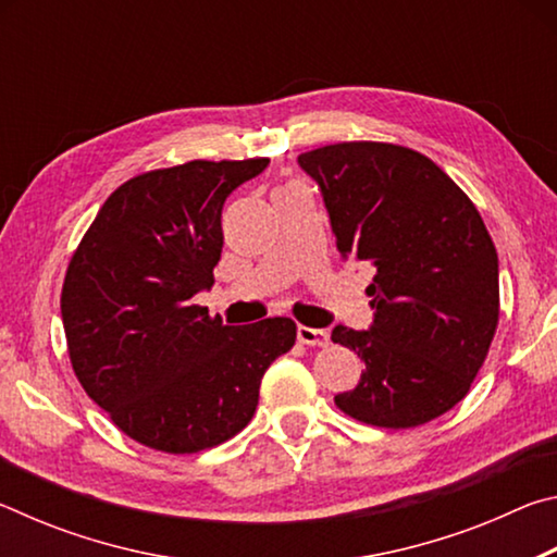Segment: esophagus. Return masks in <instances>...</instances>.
I'll list each match as a JSON object with an SVG mask.
<instances>
[{"mask_svg":"<svg viewBox=\"0 0 557 557\" xmlns=\"http://www.w3.org/2000/svg\"><path fill=\"white\" fill-rule=\"evenodd\" d=\"M297 338L307 346H329V334L324 332V329L297 326Z\"/></svg>","mask_w":557,"mask_h":557,"instance_id":"34e87169","label":"esophagus"}]
</instances>
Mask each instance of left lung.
Here are the masks:
<instances>
[{"instance_id":"left-lung-1","label":"left lung","mask_w":557,"mask_h":557,"mask_svg":"<svg viewBox=\"0 0 557 557\" xmlns=\"http://www.w3.org/2000/svg\"><path fill=\"white\" fill-rule=\"evenodd\" d=\"M297 162L322 188L342 258L375 268L373 324L332 332L366 363L334 403L366 425H425L469 393L496 334L492 235L469 196L414 149L342 143Z\"/></svg>"}]
</instances>
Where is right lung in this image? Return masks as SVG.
I'll list each match as a JSON object with an SVG mask.
<instances>
[{
	"instance_id": "obj_1",
	"label": "right lung",
	"mask_w": 557,
	"mask_h": 557,
	"mask_svg": "<svg viewBox=\"0 0 557 557\" xmlns=\"http://www.w3.org/2000/svg\"><path fill=\"white\" fill-rule=\"evenodd\" d=\"M270 159L194 162L110 194L65 270L61 317L73 371L139 445L191 455L248 425L260 381L295 346L287 317L228 326L194 305L221 260V211Z\"/></svg>"
}]
</instances>
